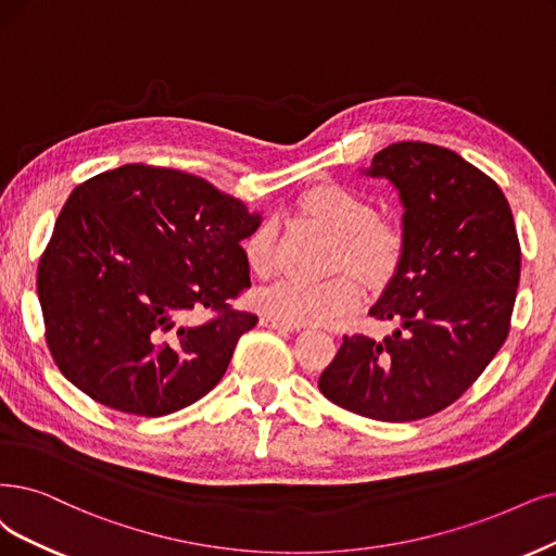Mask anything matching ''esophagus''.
Here are the masks:
<instances>
[{
	"label": "esophagus",
	"mask_w": 556,
	"mask_h": 556,
	"mask_svg": "<svg viewBox=\"0 0 556 556\" xmlns=\"http://www.w3.org/2000/svg\"><path fill=\"white\" fill-rule=\"evenodd\" d=\"M261 325L263 327H270V330H279V332H293L298 325H289V323H281L277 318H270V316H263L261 318Z\"/></svg>",
	"instance_id": "1"
}]
</instances>
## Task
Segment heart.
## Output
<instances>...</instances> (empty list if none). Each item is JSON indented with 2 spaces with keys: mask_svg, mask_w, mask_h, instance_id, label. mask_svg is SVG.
I'll list each match as a JSON object with an SVG mask.
<instances>
[{
  "mask_svg": "<svg viewBox=\"0 0 556 556\" xmlns=\"http://www.w3.org/2000/svg\"><path fill=\"white\" fill-rule=\"evenodd\" d=\"M302 211L339 238L334 267H348L368 283H384L399 270L405 252V233L396 222L378 219L374 203L343 185H318L302 199ZM277 224L265 219L244 238L242 254L250 270L267 277L275 267ZM362 302V286L353 275L325 281L277 279L256 295L258 309L289 325L327 323Z\"/></svg>",
  "mask_w": 556,
  "mask_h": 556,
  "instance_id": "heart-1",
  "label": "heart"
}]
</instances>
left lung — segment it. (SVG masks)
<instances>
[{
  "instance_id": "left-lung-1",
  "label": "left lung",
  "mask_w": 556,
  "mask_h": 556,
  "mask_svg": "<svg viewBox=\"0 0 556 556\" xmlns=\"http://www.w3.org/2000/svg\"><path fill=\"white\" fill-rule=\"evenodd\" d=\"M366 174L392 180L405 208L403 261L368 312L396 330L345 334L318 387L359 417L417 421L456 403L506 341L520 240L500 185L444 147L396 141Z\"/></svg>"
}]
</instances>
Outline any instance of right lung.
I'll return each instance as SVG.
<instances>
[{"mask_svg": "<svg viewBox=\"0 0 556 556\" xmlns=\"http://www.w3.org/2000/svg\"><path fill=\"white\" fill-rule=\"evenodd\" d=\"M258 224L244 203L178 169L123 164L79 182L36 279L59 371L135 417L208 394L258 323L231 306L252 286L240 242Z\"/></svg>", "mask_w": 556, "mask_h": 556, "instance_id": "obj_1", "label": "right lung"}]
</instances>
